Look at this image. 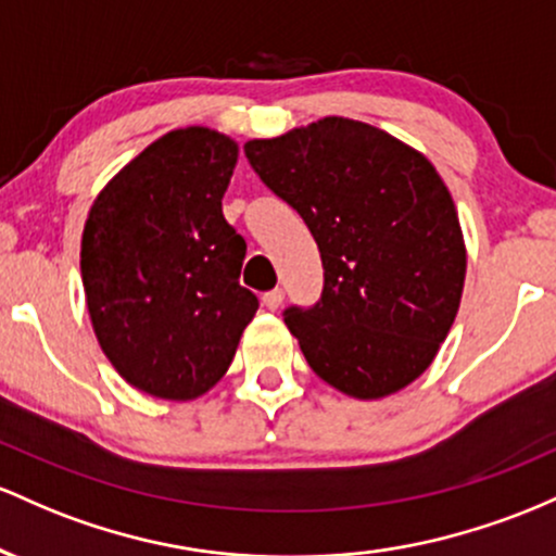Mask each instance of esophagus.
Here are the masks:
<instances>
[{
  "mask_svg": "<svg viewBox=\"0 0 556 556\" xmlns=\"http://www.w3.org/2000/svg\"><path fill=\"white\" fill-rule=\"evenodd\" d=\"M262 304H265L267 309L276 312L280 304H283V289H273L267 291V294H262Z\"/></svg>",
  "mask_w": 556,
  "mask_h": 556,
  "instance_id": "34e87169",
  "label": "esophagus"
}]
</instances>
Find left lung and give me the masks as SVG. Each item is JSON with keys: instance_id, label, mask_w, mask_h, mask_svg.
Wrapping results in <instances>:
<instances>
[{"instance_id": "obj_1", "label": "left lung", "mask_w": 556, "mask_h": 556, "mask_svg": "<svg viewBox=\"0 0 556 556\" xmlns=\"http://www.w3.org/2000/svg\"><path fill=\"white\" fill-rule=\"evenodd\" d=\"M244 154L320 249V299L283 309L312 370L357 399L413 383L446 339L465 283L459 217L435 167L346 117L247 141Z\"/></svg>"}]
</instances>
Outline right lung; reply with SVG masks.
Instances as JSON below:
<instances>
[{
    "label": "right lung",
    "mask_w": 556,
    "mask_h": 556,
    "mask_svg": "<svg viewBox=\"0 0 556 556\" xmlns=\"http://www.w3.org/2000/svg\"><path fill=\"white\" fill-rule=\"evenodd\" d=\"M236 157L228 136L170 130L89 212L80 276L93 333L143 394L184 402L212 389L260 307L239 283L247 241L223 217Z\"/></svg>",
    "instance_id": "right-lung-1"
}]
</instances>
